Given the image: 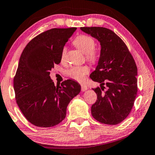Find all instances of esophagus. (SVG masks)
<instances>
[{
	"instance_id": "esophagus-1",
	"label": "esophagus",
	"mask_w": 155,
	"mask_h": 155,
	"mask_svg": "<svg viewBox=\"0 0 155 155\" xmlns=\"http://www.w3.org/2000/svg\"><path fill=\"white\" fill-rule=\"evenodd\" d=\"M88 88L86 85L85 84H81V91H86V90H88Z\"/></svg>"
}]
</instances>
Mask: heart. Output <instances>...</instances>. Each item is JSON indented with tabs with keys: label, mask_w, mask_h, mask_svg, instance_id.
<instances>
[{
	"label": "heart",
	"mask_w": 155,
	"mask_h": 155,
	"mask_svg": "<svg viewBox=\"0 0 155 155\" xmlns=\"http://www.w3.org/2000/svg\"><path fill=\"white\" fill-rule=\"evenodd\" d=\"M75 46L79 49L83 53L86 54V59L91 63L96 62L97 60V55L95 48V41L92 37L87 35H79L77 36L73 41ZM67 53V48H62L61 53V60H64L65 55ZM89 72V68L86 65L83 66H74L71 67L67 71V75L72 79L77 81H83L85 78V76Z\"/></svg>",
	"instance_id": "b5f03b06"
}]
</instances>
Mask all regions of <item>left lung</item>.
Returning a JSON list of instances; mask_svg holds the SVG:
<instances>
[{
	"label": "left lung",
	"instance_id": "8db88e82",
	"mask_svg": "<svg viewBox=\"0 0 155 155\" xmlns=\"http://www.w3.org/2000/svg\"><path fill=\"white\" fill-rule=\"evenodd\" d=\"M100 43L98 64L90 77L100 87L93 88L97 100L91 114L97 121L116 125L123 121L134 106L137 86V67L125 43L104 27H81Z\"/></svg>",
	"mask_w": 155,
	"mask_h": 155
}]
</instances>
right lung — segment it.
Wrapping results in <instances>:
<instances>
[{"label": "right lung", "instance_id": "add662e5", "mask_svg": "<svg viewBox=\"0 0 155 155\" xmlns=\"http://www.w3.org/2000/svg\"><path fill=\"white\" fill-rule=\"evenodd\" d=\"M76 29L54 28L38 34L19 58L14 77L15 100L25 118L38 127H52L64 120L69 103L81 91L74 81L66 80L55 86L50 77Z\"/></svg>", "mask_w": 155, "mask_h": 155}]
</instances>
